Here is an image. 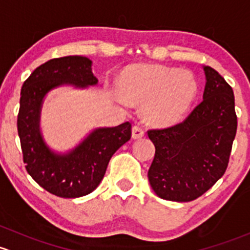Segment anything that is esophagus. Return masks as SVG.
<instances>
[{"label": "esophagus", "mask_w": 250, "mask_h": 250, "mask_svg": "<svg viewBox=\"0 0 250 250\" xmlns=\"http://www.w3.org/2000/svg\"><path fill=\"white\" fill-rule=\"evenodd\" d=\"M144 136V130L141 126L135 125L132 127V138L133 140H138V138H142Z\"/></svg>", "instance_id": "esophagus-1"}]
</instances>
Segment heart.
<instances>
[{
    "label": "heart",
    "instance_id": "heart-1",
    "mask_svg": "<svg viewBox=\"0 0 250 250\" xmlns=\"http://www.w3.org/2000/svg\"><path fill=\"white\" fill-rule=\"evenodd\" d=\"M120 87L113 91L115 101L125 107L131 101L143 104L144 118L159 126L179 122L197 92L196 81L190 72L160 65L127 67L120 76Z\"/></svg>",
    "mask_w": 250,
    "mask_h": 250
}]
</instances>
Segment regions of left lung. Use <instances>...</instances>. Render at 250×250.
<instances>
[{"label":"left lung","instance_id":"8db88e82","mask_svg":"<svg viewBox=\"0 0 250 250\" xmlns=\"http://www.w3.org/2000/svg\"><path fill=\"white\" fill-rule=\"evenodd\" d=\"M203 100L179 124L148 131L155 155L148 171L151 188L168 201L189 202L225 173L237 131L232 87L205 66Z\"/></svg>","mask_w":250,"mask_h":250}]
</instances>
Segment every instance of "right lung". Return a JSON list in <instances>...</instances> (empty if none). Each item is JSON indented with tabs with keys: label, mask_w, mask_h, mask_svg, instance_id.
<instances>
[{
	"label": "right lung",
	"mask_w": 250,
	"mask_h": 250,
	"mask_svg": "<svg viewBox=\"0 0 250 250\" xmlns=\"http://www.w3.org/2000/svg\"><path fill=\"white\" fill-rule=\"evenodd\" d=\"M63 84L96 85L91 60L85 56H63L36 68L20 92L18 133L25 167L33 181L50 194L74 199L99 187L113 154L131 138V124L96 128L69 153H54L41 135V108L45 95Z\"/></svg>",
	"instance_id": "obj_1"
}]
</instances>
